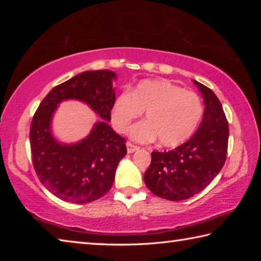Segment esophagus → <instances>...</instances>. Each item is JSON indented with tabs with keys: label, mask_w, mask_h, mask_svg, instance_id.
I'll list each match as a JSON object with an SVG mask.
<instances>
[{
	"label": "esophagus",
	"mask_w": 261,
	"mask_h": 261,
	"mask_svg": "<svg viewBox=\"0 0 261 261\" xmlns=\"http://www.w3.org/2000/svg\"><path fill=\"white\" fill-rule=\"evenodd\" d=\"M126 149H127V153H134L136 151H138L139 146H137V145L130 143V141H127V143H126Z\"/></svg>",
	"instance_id": "obj_1"
}]
</instances>
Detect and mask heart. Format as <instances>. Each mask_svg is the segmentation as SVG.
Returning a JSON list of instances; mask_svg holds the SVG:
<instances>
[{
    "instance_id": "heart-1",
    "label": "heart",
    "mask_w": 261,
    "mask_h": 261,
    "mask_svg": "<svg viewBox=\"0 0 261 261\" xmlns=\"http://www.w3.org/2000/svg\"><path fill=\"white\" fill-rule=\"evenodd\" d=\"M145 112L147 121L132 127L130 136L138 141L156 137L161 146L177 147L191 138L204 114L200 96L165 79H146L130 92L115 99L112 124L120 134Z\"/></svg>"
}]
</instances>
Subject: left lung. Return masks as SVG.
Wrapping results in <instances>:
<instances>
[{
  "instance_id": "8db88e82",
  "label": "left lung",
  "mask_w": 261,
  "mask_h": 261,
  "mask_svg": "<svg viewBox=\"0 0 261 261\" xmlns=\"http://www.w3.org/2000/svg\"><path fill=\"white\" fill-rule=\"evenodd\" d=\"M204 98L205 112L191 138L173 151L152 152L144 175L146 187L163 199L179 201L202 191L226 162L229 126L218 96L193 81Z\"/></svg>"
}]
</instances>
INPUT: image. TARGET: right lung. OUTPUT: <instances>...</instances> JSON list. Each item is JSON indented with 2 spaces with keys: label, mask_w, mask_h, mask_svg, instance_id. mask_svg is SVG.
Listing matches in <instances>:
<instances>
[{
  "label": "right lung",
  "mask_w": 261,
  "mask_h": 261,
  "mask_svg": "<svg viewBox=\"0 0 261 261\" xmlns=\"http://www.w3.org/2000/svg\"><path fill=\"white\" fill-rule=\"evenodd\" d=\"M115 72L85 71L55 86L41 101L30 127L32 162L48 191L72 204H87L103 197L114 183L118 162L126 154V140L117 135L112 120ZM76 98L87 103L105 119L77 144H61L52 137L50 121L57 105Z\"/></svg>",
  "instance_id": "obj_1"
}]
</instances>
